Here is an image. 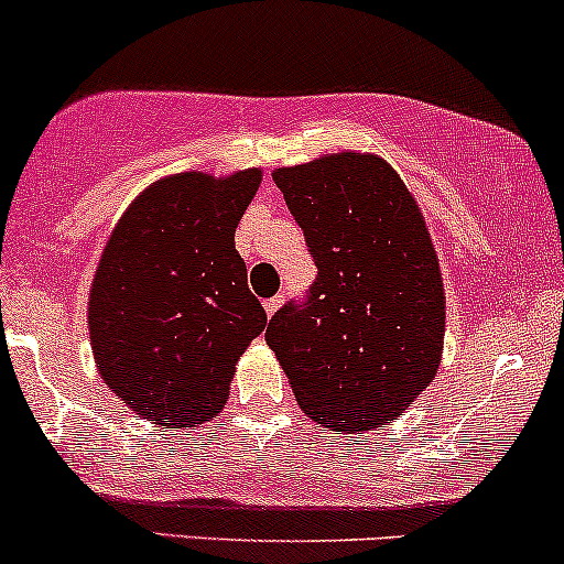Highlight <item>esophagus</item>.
Returning a JSON list of instances; mask_svg holds the SVG:
<instances>
[{
    "label": "esophagus",
    "instance_id": "obj_1",
    "mask_svg": "<svg viewBox=\"0 0 564 564\" xmlns=\"http://www.w3.org/2000/svg\"><path fill=\"white\" fill-rule=\"evenodd\" d=\"M281 305H283L281 296H272V300L264 302V313H268V315H275L278 311H281Z\"/></svg>",
    "mask_w": 564,
    "mask_h": 564
}]
</instances>
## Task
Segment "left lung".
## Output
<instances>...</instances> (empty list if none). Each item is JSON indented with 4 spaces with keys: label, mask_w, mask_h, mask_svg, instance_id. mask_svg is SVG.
Wrapping results in <instances>:
<instances>
[{
    "label": "left lung",
    "mask_w": 564,
    "mask_h": 564,
    "mask_svg": "<svg viewBox=\"0 0 564 564\" xmlns=\"http://www.w3.org/2000/svg\"><path fill=\"white\" fill-rule=\"evenodd\" d=\"M315 259L302 307L270 321V350L296 404L332 431L386 429L431 386L447 300L417 200L372 152L272 171Z\"/></svg>",
    "instance_id": "8db88e82"
}]
</instances>
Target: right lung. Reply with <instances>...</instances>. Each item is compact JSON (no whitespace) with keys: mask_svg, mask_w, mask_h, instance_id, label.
<instances>
[{"mask_svg":"<svg viewBox=\"0 0 564 564\" xmlns=\"http://www.w3.org/2000/svg\"><path fill=\"white\" fill-rule=\"evenodd\" d=\"M262 169L158 178L117 219L88 300L101 380L165 429H197L225 410L230 382L268 315L249 292L235 227Z\"/></svg>","mask_w":564,"mask_h":564,"instance_id":"add662e5","label":"right lung"}]
</instances>
